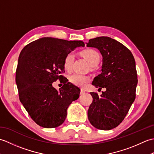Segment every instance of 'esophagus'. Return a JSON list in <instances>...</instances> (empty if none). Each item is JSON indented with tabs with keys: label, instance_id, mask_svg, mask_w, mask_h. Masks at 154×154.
Here are the masks:
<instances>
[{
	"label": "esophagus",
	"instance_id": "esophagus-1",
	"mask_svg": "<svg viewBox=\"0 0 154 154\" xmlns=\"http://www.w3.org/2000/svg\"><path fill=\"white\" fill-rule=\"evenodd\" d=\"M85 93V91L83 89H81V94H84Z\"/></svg>",
	"mask_w": 154,
	"mask_h": 154
}]
</instances>
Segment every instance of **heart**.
I'll return each instance as SVG.
<instances>
[{
    "label": "heart",
    "instance_id": "obj_1",
    "mask_svg": "<svg viewBox=\"0 0 154 154\" xmlns=\"http://www.w3.org/2000/svg\"><path fill=\"white\" fill-rule=\"evenodd\" d=\"M81 55L86 59L91 66H95L100 60V55L96 50L93 49H87L81 52ZM75 60V55L73 52L68 53L65 57L63 65L64 68L67 71H70L72 69ZM71 82L75 85L83 87L86 84L90 81V77L85 75L79 73H73L69 77Z\"/></svg>",
    "mask_w": 154,
    "mask_h": 154
}]
</instances>
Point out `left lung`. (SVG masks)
Returning <instances> with one entry per match:
<instances>
[{"label": "left lung", "mask_w": 154, "mask_h": 154, "mask_svg": "<svg viewBox=\"0 0 154 154\" xmlns=\"http://www.w3.org/2000/svg\"><path fill=\"white\" fill-rule=\"evenodd\" d=\"M86 44L98 49L103 57L101 73L94 78L92 85L106 89L100 96L91 93L93 100L88 119L96 128L109 130L122 122L135 100L138 84L135 60L128 49L109 37L91 39Z\"/></svg>", "instance_id": "obj_1"}]
</instances>
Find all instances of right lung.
<instances>
[{
    "label": "right lung",
    "instance_id": "obj_1",
    "mask_svg": "<svg viewBox=\"0 0 154 154\" xmlns=\"http://www.w3.org/2000/svg\"><path fill=\"white\" fill-rule=\"evenodd\" d=\"M82 41H67L45 37L31 42L22 49L16 71L19 99L34 122L43 128L61 125L67 110L79 97L80 89L64 80L60 91L52 86L63 75L65 57Z\"/></svg>",
    "mask_w": 154,
    "mask_h": 154
}]
</instances>
